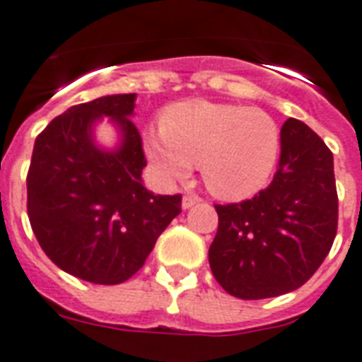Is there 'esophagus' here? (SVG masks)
I'll use <instances>...</instances> for the list:
<instances>
[{
  "label": "esophagus",
  "mask_w": 362,
  "mask_h": 362,
  "mask_svg": "<svg viewBox=\"0 0 362 362\" xmlns=\"http://www.w3.org/2000/svg\"><path fill=\"white\" fill-rule=\"evenodd\" d=\"M199 200H200L199 197H195V195H186L184 199H182V208H184V209L193 208V206H195Z\"/></svg>",
  "instance_id": "obj_1"
}]
</instances>
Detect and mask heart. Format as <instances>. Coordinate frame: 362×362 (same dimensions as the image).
<instances>
[{
    "label": "heart",
    "instance_id": "heart-1",
    "mask_svg": "<svg viewBox=\"0 0 362 362\" xmlns=\"http://www.w3.org/2000/svg\"><path fill=\"white\" fill-rule=\"evenodd\" d=\"M145 154L163 182L199 165L215 197L247 199L269 182L279 154V129L259 108L186 101L167 108L160 132L145 136Z\"/></svg>",
    "mask_w": 362,
    "mask_h": 362
}]
</instances>
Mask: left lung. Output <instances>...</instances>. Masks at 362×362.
I'll list each match as a JSON object with an SVG mask.
<instances>
[{
    "label": "left lung",
    "mask_w": 362,
    "mask_h": 362,
    "mask_svg": "<svg viewBox=\"0 0 362 362\" xmlns=\"http://www.w3.org/2000/svg\"><path fill=\"white\" fill-rule=\"evenodd\" d=\"M278 171L267 189L239 204H217L208 257L221 287L241 300L272 298L302 287L337 235L333 154L308 124L281 127Z\"/></svg>",
    "instance_id": "1"
}]
</instances>
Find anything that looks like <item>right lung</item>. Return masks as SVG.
<instances>
[{
	"label": "right lung",
	"mask_w": 362,
	"mask_h": 362,
	"mask_svg": "<svg viewBox=\"0 0 362 362\" xmlns=\"http://www.w3.org/2000/svg\"><path fill=\"white\" fill-rule=\"evenodd\" d=\"M136 93L75 105L35 141L27 173V214L45 256L90 284L117 285L134 276L160 233L182 211L180 195H154L141 180V136L132 123ZM103 117L120 132L115 149L99 148Z\"/></svg>",
	"instance_id": "add662e5"
}]
</instances>
